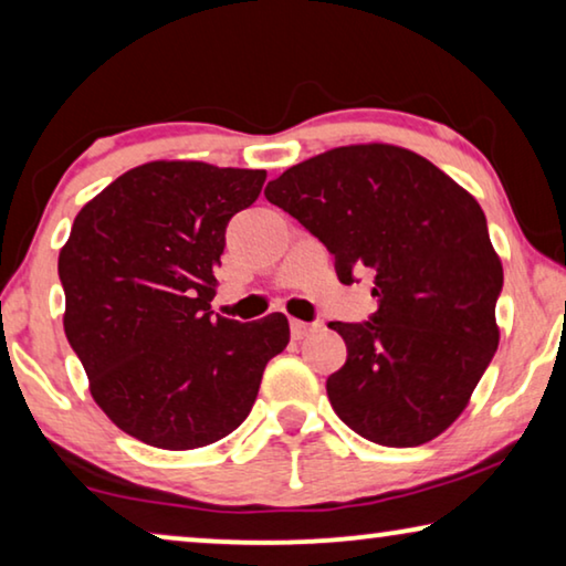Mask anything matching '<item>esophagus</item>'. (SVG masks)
<instances>
[{
    "mask_svg": "<svg viewBox=\"0 0 566 566\" xmlns=\"http://www.w3.org/2000/svg\"><path fill=\"white\" fill-rule=\"evenodd\" d=\"M316 329V324H306V322H298V319H291V337L293 339H304L312 335Z\"/></svg>",
    "mask_w": 566,
    "mask_h": 566,
    "instance_id": "34e87169",
    "label": "esophagus"
}]
</instances>
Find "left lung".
Returning <instances> with one entry per match:
<instances>
[{
    "instance_id": "obj_1",
    "label": "left lung",
    "mask_w": 566,
    "mask_h": 566,
    "mask_svg": "<svg viewBox=\"0 0 566 566\" xmlns=\"http://www.w3.org/2000/svg\"><path fill=\"white\" fill-rule=\"evenodd\" d=\"M265 198L319 237L339 281L376 273L370 322L329 324L347 345L327 378L339 420L389 448L446 432L500 345L502 262L476 198L394 144L324 151L268 182Z\"/></svg>"
}]
</instances>
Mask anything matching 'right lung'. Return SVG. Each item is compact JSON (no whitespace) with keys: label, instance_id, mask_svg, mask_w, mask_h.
Wrapping results in <instances>:
<instances>
[{"label":"right lung","instance_id":"add662e5","mask_svg":"<svg viewBox=\"0 0 566 566\" xmlns=\"http://www.w3.org/2000/svg\"><path fill=\"white\" fill-rule=\"evenodd\" d=\"M265 169L159 159L128 169L76 213L59 252L64 332L97 407L130 438L192 451L227 438L283 353V314L213 316L227 223Z\"/></svg>","mask_w":566,"mask_h":566}]
</instances>
